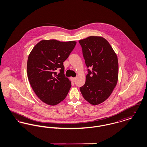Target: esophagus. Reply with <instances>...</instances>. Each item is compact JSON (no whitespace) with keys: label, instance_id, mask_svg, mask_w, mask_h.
<instances>
[{"label":"esophagus","instance_id":"esophagus-1","mask_svg":"<svg viewBox=\"0 0 147 147\" xmlns=\"http://www.w3.org/2000/svg\"><path fill=\"white\" fill-rule=\"evenodd\" d=\"M70 79L72 82H75L76 80V78H73V77H71L70 78Z\"/></svg>","mask_w":147,"mask_h":147}]
</instances>
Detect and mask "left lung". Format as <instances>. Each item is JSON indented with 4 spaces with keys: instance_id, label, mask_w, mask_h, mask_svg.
Returning <instances> with one entry per match:
<instances>
[{
    "instance_id": "8db88e82",
    "label": "left lung",
    "mask_w": 147,
    "mask_h": 147,
    "mask_svg": "<svg viewBox=\"0 0 147 147\" xmlns=\"http://www.w3.org/2000/svg\"><path fill=\"white\" fill-rule=\"evenodd\" d=\"M79 42L82 47L88 73L85 83L80 88L83 98L91 105L102 103L111 94L119 76L116 54L102 37L90 36Z\"/></svg>"
}]
</instances>
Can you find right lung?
Instances as JSON below:
<instances>
[{"label":"right lung","instance_id":"right-lung-1","mask_svg":"<svg viewBox=\"0 0 147 147\" xmlns=\"http://www.w3.org/2000/svg\"><path fill=\"white\" fill-rule=\"evenodd\" d=\"M76 41L42 40L28 56V77L36 95L48 105H57L66 98L71 87L65 77L63 62L74 49ZM60 71L59 74L56 70Z\"/></svg>","mask_w":147,"mask_h":147}]
</instances>
